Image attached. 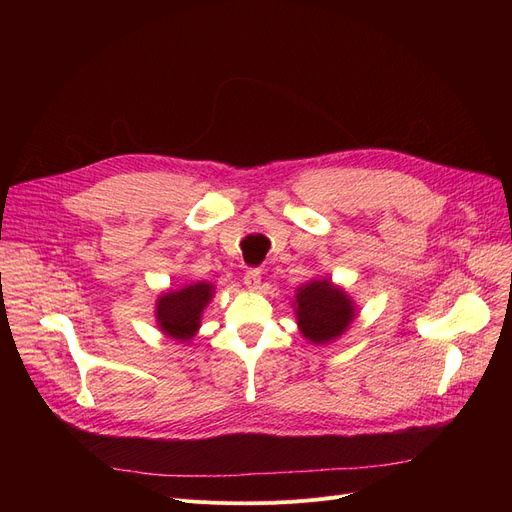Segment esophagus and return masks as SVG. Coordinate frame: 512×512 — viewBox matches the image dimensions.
I'll list each match as a JSON object with an SVG mask.
<instances>
[{"label":"esophagus","instance_id":"obj_1","mask_svg":"<svg viewBox=\"0 0 512 512\" xmlns=\"http://www.w3.org/2000/svg\"><path fill=\"white\" fill-rule=\"evenodd\" d=\"M261 284V270H257V267H251V270H247L245 274V286L249 290H257Z\"/></svg>","mask_w":512,"mask_h":512}]
</instances>
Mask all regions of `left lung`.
<instances>
[{
    "mask_svg": "<svg viewBox=\"0 0 512 512\" xmlns=\"http://www.w3.org/2000/svg\"><path fill=\"white\" fill-rule=\"evenodd\" d=\"M294 313L301 334L313 344H328L342 336L357 315L355 303L348 294L334 286L328 278L313 280L297 288Z\"/></svg>",
    "mask_w": 512,
    "mask_h": 512,
    "instance_id": "8db88e82",
    "label": "left lung"
}]
</instances>
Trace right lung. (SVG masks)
Here are the masks:
<instances>
[{
	"label": "right lung",
	"instance_id": "1",
	"mask_svg": "<svg viewBox=\"0 0 512 512\" xmlns=\"http://www.w3.org/2000/svg\"><path fill=\"white\" fill-rule=\"evenodd\" d=\"M213 297V286L209 282H197L180 290L164 292L155 305V319L159 330L166 336L188 342L199 326L203 309Z\"/></svg>",
	"mask_w": 512,
	"mask_h": 512
}]
</instances>
